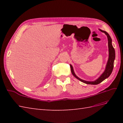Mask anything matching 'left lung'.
I'll return each instance as SVG.
<instances>
[{
	"label": "left lung",
	"mask_w": 123,
	"mask_h": 123,
	"mask_svg": "<svg viewBox=\"0 0 123 123\" xmlns=\"http://www.w3.org/2000/svg\"><path fill=\"white\" fill-rule=\"evenodd\" d=\"M99 30L101 32L105 33V34L107 35V38H108V48H109V58L108 60L106 67L105 71L104 72L102 73V74L100 75L98 79L94 80V81H89L81 80L79 77H77L75 73L74 72L73 67L71 65H70V68H71V72L73 74V75L76 77L77 79L80 80V81H82L83 83L87 84H90V85H98L99 83H100L103 80H105L108 77L110 74H111L112 72V70L113 69V66H114V61L115 59V50L114 48L112 46V39H111V37L109 35L108 33L106 32L105 31H103L102 30L99 29Z\"/></svg>",
	"instance_id": "1"
}]
</instances>
